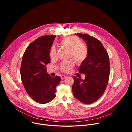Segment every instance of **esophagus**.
Returning <instances> with one entry per match:
<instances>
[{
  "label": "esophagus",
  "mask_w": 132,
  "mask_h": 132,
  "mask_svg": "<svg viewBox=\"0 0 132 132\" xmlns=\"http://www.w3.org/2000/svg\"><path fill=\"white\" fill-rule=\"evenodd\" d=\"M66 78V76H65V75H62V76H61V79H62V80L65 79Z\"/></svg>",
  "instance_id": "esophagus-1"
}]
</instances>
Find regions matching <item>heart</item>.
<instances>
[{"mask_svg": "<svg viewBox=\"0 0 132 132\" xmlns=\"http://www.w3.org/2000/svg\"><path fill=\"white\" fill-rule=\"evenodd\" d=\"M60 44L62 46L69 50V57H71L77 64L84 62L87 59L88 54V48L77 37L74 36L68 37L61 41ZM50 55L52 59L56 57V50L54 47L51 48ZM73 65L72 60L64 62L61 65V70L64 72H69Z\"/></svg>", "mask_w": 132, "mask_h": 132, "instance_id": "obj_1", "label": "heart"}]
</instances>
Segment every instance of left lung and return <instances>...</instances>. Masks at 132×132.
Here are the masks:
<instances>
[{"mask_svg": "<svg viewBox=\"0 0 132 132\" xmlns=\"http://www.w3.org/2000/svg\"><path fill=\"white\" fill-rule=\"evenodd\" d=\"M74 35L86 42L88 54L78 68L79 72L85 75V79L72 77L73 95L81 102L90 104L99 99L106 87L110 70L109 57L102 44L95 37L82 33Z\"/></svg>", "mask_w": 132, "mask_h": 132, "instance_id": "left-lung-1", "label": "left lung"}]
</instances>
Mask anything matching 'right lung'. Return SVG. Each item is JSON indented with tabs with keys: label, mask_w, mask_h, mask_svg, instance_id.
I'll use <instances>...</instances> for the list:
<instances>
[{
	"label": "right lung",
	"mask_w": 132,
	"mask_h": 132,
	"mask_svg": "<svg viewBox=\"0 0 132 132\" xmlns=\"http://www.w3.org/2000/svg\"><path fill=\"white\" fill-rule=\"evenodd\" d=\"M56 35L39 37L27 48L23 55L20 74L22 82L28 95L35 101L47 103L56 97V87L60 77H52L46 66L51 62L50 51Z\"/></svg>",
	"instance_id": "right-lung-1"
}]
</instances>
